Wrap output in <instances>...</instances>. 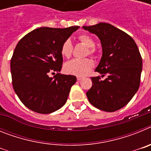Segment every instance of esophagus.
I'll list each match as a JSON object with an SVG mask.
<instances>
[{"instance_id":"esophagus-1","label":"esophagus","mask_w":151,"mask_h":151,"mask_svg":"<svg viewBox=\"0 0 151 151\" xmlns=\"http://www.w3.org/2000/svg\"><path fill=\"white\" fill-rule=\"evenodd\" d=\"M82 77H79V76L77 77V80H78V82H80V81H81V80H82Z\"/></svg>"}]
</instances>
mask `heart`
<instances>
[{
    "label": "heart",
    "mask_w": 151,
    "mask_h": 151,
    "mask_svg": "<svg viewBox=\"0 0 151 151\" xmlns=\"http://www.w3.org/2000/svg\"><path fill=\"white\" fill-rule=\"evenodd\" d=\"M79 41L83 43L86 47H89L88 53L90 54H94L95 50L94 47L95 45L94 41L87 35H81L78 36ZM73 46L70 39H67L64 41L61 46V54L64 57H71L73 53ZM94 66V63L91 60L85 59H73L65 63L64 69L68 74L75 75L78 76H84L89 73L91 69Z\"/></svg>",
    "instance_id": "b5f03b06"
}]
</instances>
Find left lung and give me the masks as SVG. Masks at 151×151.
I'll use <instances>...</instances> for the list:
<instances>
[{
	"label": "left lung",
	"instance_id": "8db88e82",
	"mask_svg": "<svg viewBox=\"0 0 151 151\" xmlns=\"http://www.w3.org/2000/svg\"><path fill=\"white\" fill-rule=\"evenodd\" d=\"M82 28L101 41L102 57L95 70L101 77L107 75L103 81L91 77L88 99L99 110L116 111L127 104L139 88L142 59L138 46L131 36L109 23Z\"/></svg>",
	"mask_w": 151,
	"mask_h": 151
}]
</instances>
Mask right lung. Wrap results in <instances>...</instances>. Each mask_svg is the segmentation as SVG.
I'll list each match as a JSON object with an SVG mask.
<instances>
[{
  "instance_id": "add662e5",
  "label": "right lung",
  "mask_w": 151,
  "mask_h": 151,
  "mask_svg": "<svg viewBox=\"0 0 151 151\" xmlns=\"http://www.w3.org/2000/svg\"><path fill=\"white\" fill-rule=\"evenodd\" d=\"M78 28L41 27L17 45L10 60L13 87L29 110L47 114L66 104L76 77L58 73L63 64L61 46ZM56 72L54 77L49 76Z\"/></svg>"
}]
</instances>
